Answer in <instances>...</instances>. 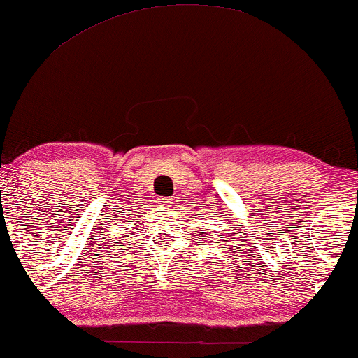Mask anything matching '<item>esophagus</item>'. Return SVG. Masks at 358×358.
Masks as SVG:
<instances>
[{
	"label": "esophagus",
	"instance_id": "esophagus-1",
	"mask_svg": "<svg viewBox=\"0 0 358 358\" xmlns=\"http://www.w3.org/2000/svg\"><path fill=\"white\" fill-rule=\"evenodd\" d=\"M173 203H174L173 199H161V206L164 207V208H169V207H173Z\"/></svg>",
	"mask_w": 358,
	"mask_h": 358
}]
</instances>
